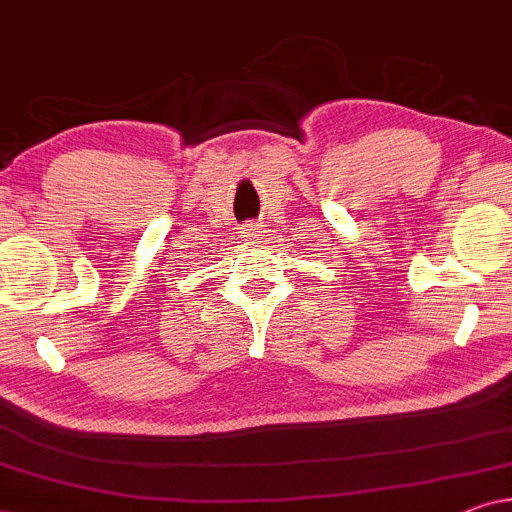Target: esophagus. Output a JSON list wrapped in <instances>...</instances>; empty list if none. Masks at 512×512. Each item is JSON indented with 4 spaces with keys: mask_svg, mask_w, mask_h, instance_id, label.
<instances>
[{
    "mask_svg": "<svg viewBox=\"0 0 512 512\" xmlns=\"http://www.w3.org/2000/svg\"><path fill=\"white\" fill-rule=\"evenodd\" d=\"M261 233H263V228L258 226V223H244L242 226V237L244 240H258V237H261Z\"/></svg>",
    "mask_w": 512,
    "mask_h": 512,
    "instance_id": "obj_1",
    "label": "esophagus"
}]
</instances>
